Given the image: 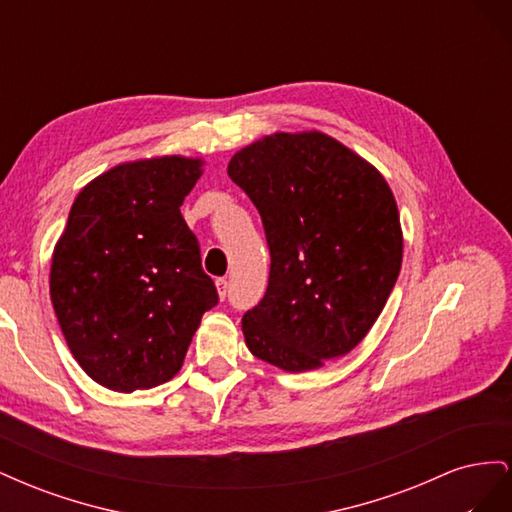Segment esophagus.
<instances>
[{
    "label": "esophagus",
    "instance_id": "esophagus-1",
    "mask_svg": "<svg viewBox=\"0 0 512 512\" xmlns=\"http://www.w3.org/2000/svg\"><path fill=\"white\" fill-rule=\"evenodd\" d=\"M215 286H218V294H220V299L224 301L226 299V294H228V280L226 277H220V280H215Z\"/></svg>",
    "mask_w": 512,
    "mask_h": 512
}]
</instances>
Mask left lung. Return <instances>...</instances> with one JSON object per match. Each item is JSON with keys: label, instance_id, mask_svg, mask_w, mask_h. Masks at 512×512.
<instances>
[{"label": "left lung", "instance_id": "left-lung-1", "mask_svg": "<svg viewBox=\"0 0 512 512\" xmlns=\"http://www.w3.org/2000/svg\"><path fill=\"white\" fill-rule=\"evenodd\" d=\"M228 177L256 205L271 254L265 297L241 320L247 348L286 371L348 354L401 269L389 183L320 132L265 136L232 156Z\"/></svg>", "mask_w": 512, "mask_h": 512}]
</instances>
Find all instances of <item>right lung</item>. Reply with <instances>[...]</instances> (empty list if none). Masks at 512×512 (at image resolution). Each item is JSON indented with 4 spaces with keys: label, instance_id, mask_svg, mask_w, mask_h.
Returning a JSON list of instances; mask_svg holds the SVG:
<instances>
[{
    "label": "right lung",
    "instance_id": "obj_1",
    "mask_svg": "<svg viewBox=\"0 0 512 512\" xmlns=\"http://www.w3.org/2000/svg\"><path fill=\"white\" fill-rule=\"evenodd\" d=\"M200 160L121 164L76 196L51 265V301L89 378L119 393L168 382L218 290L181 215Z\"/></svg>",
    "mask_w": 512,
    "mask_h": 512
}]
</instances>
